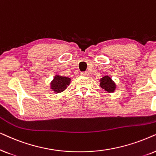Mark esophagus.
Here are the masks:
<instances>
[{"label": "esophagus", "instance_id": "esophagus-1", "mask_svg": "<svg viewBox=\"0 0 156 156\" xmlns=\"http://www.w3.org/2000/svg\"><path fill=\"white\" fill-rule=\"evenodd\" d=\"M82 76H89V73L88 71H86V72H82L81 73H80Z\"/></svg>", "mask_w": 156, "mask_h": 156}]
</instances>
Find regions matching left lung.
Returning <instances> with one entry per match:
<instances>
[{
    "mask_svg": "<svg viewBox=\"0 0 156 156\" xmlns=\"http://www.w3.org/2000/svg\"><path fill=\"white\" fill-rule=\"evenodd\" d=\"M100 86L108 93H113L115 90V83L113 81L111 77L105 76L100 80Z\"/></svg>",
    "mask_w": 156,
    "mask_h": 156,
    "instance_id": "8db88e82",
    "label": "left lung"
}]
</instances>
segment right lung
<instances>
[{"instance_id":"1","label":"right lung","mask_w":156,"mask_h":156,"mask_svg":"<svg viewBox=\"0 0 156 156\" xmlns=\"http://www.w3.org/2000/svg\"><path fill=\"white\" fill-rule=\"evenodd\" d=\"M70 78L68 77L55 75L53 80L51 83V88L54 93H59L63 92L70 85Z\"/></svg>"}]
</instances>
